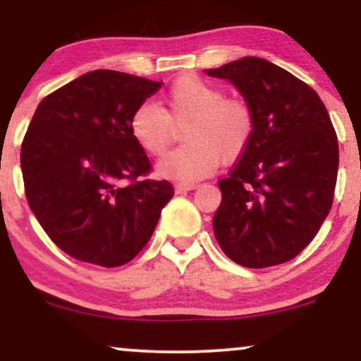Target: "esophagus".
<instances>
[{"label":"esophagus","instance_id":"34e87169","mask_svg":"<svg viewBox=\"0 0 361 361\" xmlns=\"http://www.w3.org/2000/svg\"><path fill=\"white\" fill-rule=\"evenodd\" d=\"M198 186V183H195V181H180V183L175 185L176 188V193H181V192H190V190H195Z\"/></svg>","mask_w":361,"mask_h":361}]
</instances>
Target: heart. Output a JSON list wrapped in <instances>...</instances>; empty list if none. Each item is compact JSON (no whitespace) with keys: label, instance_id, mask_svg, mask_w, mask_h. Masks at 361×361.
Wrapping results in <instances>:
<instances>
[{"label":"heart","instance_id":"heart-1","mask_svg":"<svg viewBox=\"0 0 361 361\" xmlns=\"http://www.w3.org/2000/svg\"><path fill=\"white\" fill-rule=\"evenodd\" d=\"M185 146L169 152L157 173L171 180H198L212 175L221 161L234 163L246 152L255 134L251 106L200 78L181 76L166 94V109L142 103L130 117V134L147 156H163L183 127Z\"/></svg>","mask_w":361,"mask_h":361}]
</instances>
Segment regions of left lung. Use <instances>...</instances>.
Wrapping results in <instances>:
<instances>
[{"instance_id": "1", "label": "left lung", "mask_w": 361, "mask_h": 361, "mask_svg": "<svg viewBox=\"0 0 361 361\" xmlns=\"http://www.w3.org/2000/svg\"><path fill=\"white\" fill-rule=\"evenodd\" d=\"M255 115V134L229 178L219 181V246L234 263L267 268L295 258L333 205L339 152L324 103L280 66L243 57L217 69Z\"/></svg>"}]
</instances>
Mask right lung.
<instances>
[{
	"mask_svg": "<svg viewBox=\"0 0 361 361\" xmlns=\"http://www.w3.org/2000/svg\"><path fill=\"white\" fill-rule=\"evenodd\" d=\"M161 85L98 69L37 106L20 154L25 195L49 238L73 258L105 268L128 263L171 200L169 181L137 180L151 163L128 127Z\"/></svg>",
	"mask_w": 361,
	"mask_h": 361,
	"instance_id": "right-lung-1",
	"label": "right lung"
}]
</instances>
